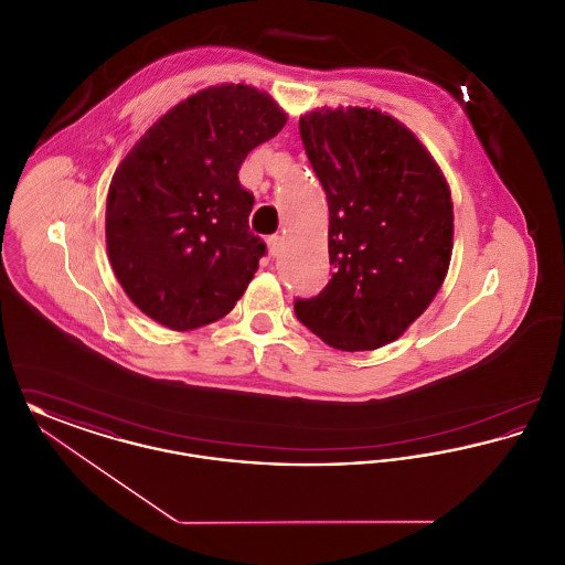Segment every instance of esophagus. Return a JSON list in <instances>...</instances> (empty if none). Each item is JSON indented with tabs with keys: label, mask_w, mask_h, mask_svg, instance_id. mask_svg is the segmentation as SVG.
I'll use <instances>...</instances> for the list:
<instances>
[{
	"label": "esophagus",
	"mask_w": 565,
	"mask_h": 565,
	"mask_svg": "<svg viewBox=\"0 0 565 565\" xmlns=\"http://www.w3.org/2000/svg\"><path fill=\"white\" fill-rule=\"evenodd\" d=\"M267 243H269L270 256H277V254H279V249H281V235H270Z\"/></svg>",
	"instance_id": "1"
}]
</instances>
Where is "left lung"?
<instances>
[{
  "label": "left lung",
  "instance_id": "1",
  "mask_svg": "<svg viewBox=\"0 0 565 565\" xmlns=\"http://www.w3.org/2000/svg\"><path fill=\"white\" fill-rule=\"evenodd\" d=\"M298 131L328 199L334 273L320 295L296 298V318L334 350H376L396 341L445 281L449 184L424 143L379 109H313Z\"/></svg>",
  "mask_w": 565,
  "mask_h": 565
}]
</instances>
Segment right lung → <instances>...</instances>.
I'll return each instance as SVG.
<instances>
[{
  "instance_id": "add662e5",
  "label": "right lung",
  "mask_w": 565,
  "mask_h": 565,
  "mask_svg": "<svg viewBox=\"0 0 565 565\" xmlns=\"http://www.w3.org/2000/svg\"><path fill=\"white\" fill-rule=\"evenodd\" d=\"M288 116L247 84H220L169 109L118 164L106 205L109 263L148 318L194 330L242 298L267 245L249 231L237 173Z\"/></svg>"
}]
</instances>
